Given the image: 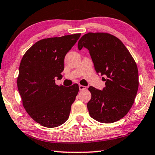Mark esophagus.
<instances>
[{
  "label": "esophagus",
  "instance_id": "1",
  "mask_svg": "<svg viewBox=\"0 0 155 155\" xmlns=\"http://www.w3.org/2000/svg\"><path fill=\"white\" fill-rule=\"evenodd\" d=\"M79 89H80V90H86L87 87L83 86V85H81V84H80V85H79Z\"/></svg>",
  "mask_w": 155,
  "mask_h": 155
}]
</instances>
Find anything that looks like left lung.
<instances>
[{
	"label": "left lung",
	"mask_w": 155,
	"mask_h": 155,
	"mask_svg": "<svg viewBox=\"0 0 155 155\" xmlns=\"http://www.w3.org/2000/svg\"><path fill=\"white\" fill-rule=\"evenodd\" d=\"M78 49L87 48L97 73L105 75L102 90L90 86L89 114L104 124L118 121L132 107L138 89L136 63L123 42L108 33H87L78 41Z\"/></svg>",
	"instance_id": "1"
}]
</instances>
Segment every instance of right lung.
<instances>
[{
    "instance_id": "add662e5",
    "label": "right lung",
    "mask_w": 155,
    "mask_h": 155,
    "mask_svg": "<svg viewBox=\"0 0 155 155\" xmlns=\"http://www.w3.org/2000/svg\"><path fill=\"white\" fill-rule=\"evenodd\" d=\"M80 34L38 41L27 51L19 68L18 88L23 107L34 120L47 128L58 127L69 118L79 86L57 85L65 55Z\"/></svg>"
}]
</instances>
